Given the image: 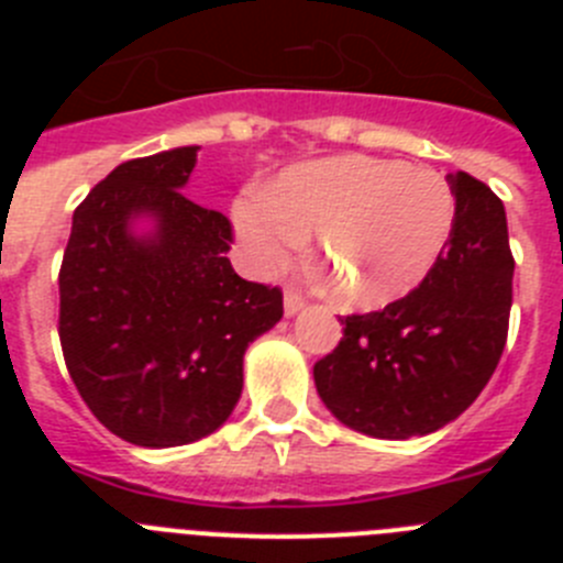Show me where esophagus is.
<instances>
[{
    "mask_svg": "<svg viewBox=\"0 0 563 563\" xmlns=\"http://www.w3.org/2000/svg\"><path fill=\"white\" fill-rule=\"evenodd\" d=\"M305 296H301V292L298 290H287L285 292V316H296V312H301L305 310Z\"/></svg>",
    "mask_w": 563,
    "mask_h": 563,
    "instance_id": "obj_1",
    "label": "esophagus"
}]
</instances>
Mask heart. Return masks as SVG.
I'll use <instances>...</instances> for the list:
<instances>
[{"label":"heart","mask_w":563,"mask_h":563,"mask_svg":"<svg viewBox=\"0 0 563 563\" xmlns=\"http://www.w3.org/2000/svg\"><path fill=\"white\" fill-rule=\"evenodd\" d=\"M233 220L262 267L285 265L318 231L338 296L377 307L431 271L454 225V194L431 168L350 154L287 168L267 197L239 200Z\"/></svg>","instance_id":"b5f03b06"}]
</instances>
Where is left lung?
Instances as JSON below:
<instances>
[{"mask_svg":"<svg viewBox=\"0 0 563 563\" xmlns=\"http://www.w3.org/2000/svg\"><path fill=\"white\" fill-rule=\"evenodd\" d=\"M454 225L406 298L341 318L343 338L312 366L327 409L377 440L426 437L479 397L507 341L514 253L505 206L471 174H449Z\"/></svg>","mask_w":563,"mask_h":563,"instance_id":"left-lung-1","label":"left lung"}]
</instances>
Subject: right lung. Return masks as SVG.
I'll use <instances>...</instances> for the list:
<instances>
[{"instance_id": "1", "label": "right lung", "mask_w": 563, "mask_h": 563, "mask_svg": "<svg viewBox=\"0 0 563 563\" xmlns=\"http://www.w3.org/2000/svg\"><path fill=\"white\" fill-rule=\"evenodd\" d=\"M200 146L121 163L73 213L58 338L78 395L112 434L174 449L213 434L242 395L245 350L285 312L231 267L220 211L183 194Z\"/></svg>"}]
</instances>
